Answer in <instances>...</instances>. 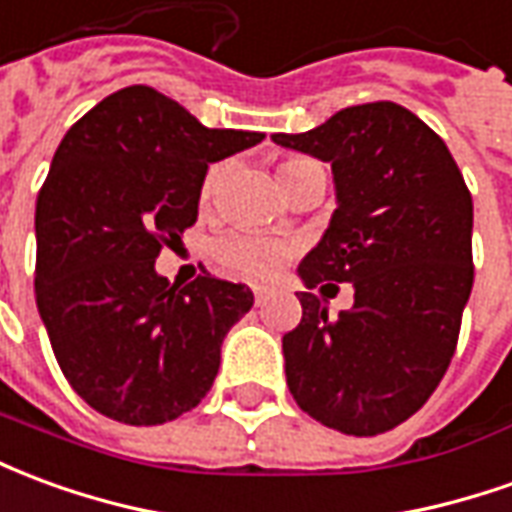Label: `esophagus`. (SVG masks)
I'll use <instances>...</instances> for the list:
<instances>
[{
	"label": "esophagus",
	"mask_w": 512,
	"mask_h": 512,
	"mask_svg": "<svg viewBox=\"0 0 512 512\" xmlns=\"http://www.w3.org/2000/svg\"><path fill=\"white\" fill-rule=\"evenodd\" d=\"M253 297H256V306H262L267 300V286H253Z\"/></svg>",
	"instance_id": "obj_1"
}]
</instances>
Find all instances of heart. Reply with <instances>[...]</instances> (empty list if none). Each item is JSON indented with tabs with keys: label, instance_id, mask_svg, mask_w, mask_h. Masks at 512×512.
I'll return each mask as SVG.
<instances>
[{
	"label": "heart",
	"instance_id": "obj_1",
	"mask_svg": "<svg viewBox=\"0 0 512 512\" xmlns=\"http://www.w3.org/2000/svg\"><path fill=\"white\" fill-rule=\"evenodd\" d=\"M317 162H308V159H286L278 165V181H281V190L308 170ZM220 176L223 168L212 165L206 170L204 184H201V198L212 201L215 198L217 187H220ZM292 253V248L286 245L284 239L267 237V234H253V231H231L226 237H220L215 242V259L226 273L237 275V278H248V281H264L286 262V256Z\"/></svg>",
	"mask_w": 512,
	"mask_h": 512
}]
</instances>
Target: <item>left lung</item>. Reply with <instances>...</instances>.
<instances>
[{
	"label": "left lung",
	"instance_id": "left-lung-1",
	"mask_svg": "<svg viewBox=\"0 0 512 512\" xmlns=\"http://www.w3.org/2000/svg\"><path fill=\"white\" fill-rule=\"evenodd\" d=\"M273 143L331 162L336 187L331 226L297 267L306 292L284 336L286 386L325 427L378 436L422 408L455 355L474 284L471 192L447 143L394 101ZM333 280L356 289L339 318L307 292Z\"/></svg>",
	"mask_w": 512,
	"mask_h": 512
}]
</instances>
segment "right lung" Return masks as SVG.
<instances>
[{
    "instance_id": "add662e5",
    "label": "right lung",
    "mask_w": 512,
    "mask_h": 512,
    "mask_svg": "<svg viewBox=\"0 0 512 512\" xmlns=\"http://www.w3.org/2000/svg\"><path fill=\"white\" fill-rule=\"evenodd\" d=\"M262 140L206 129L146 85L112 93L68 129L35 206V300L57 364L90 408L148 427L212 389L253 292L209 273L168 284L154 262L198 220L209 165Z\"/></svg>"
}]
</instances>
